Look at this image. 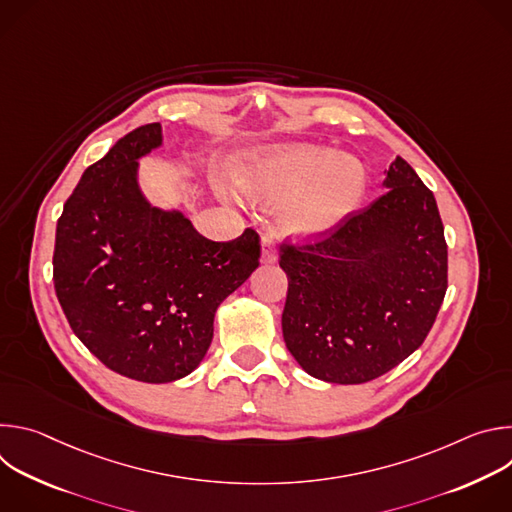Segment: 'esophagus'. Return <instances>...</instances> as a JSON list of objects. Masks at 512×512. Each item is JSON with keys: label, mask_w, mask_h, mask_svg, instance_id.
<instances>
[{"label": "esophagus", "mask_w": 512, "mask_h": 512, "mask_svg": "<svg viewBox=\"0 0 512 512\" xmlns=\"http://www.w3.org/2000/svg\"><path fill=\"white\" fill-rule=\"evenodd\" d=\"M261 261L265 265H271L277 261V249H275V241L271 237L261 239Z\"/></svg>", "instance_id": "1"}]
</instances>
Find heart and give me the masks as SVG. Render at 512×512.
I'll return each mask as SVG.
<instances>
[{"label":"heart","instance_id":"1","mask_svg":"<svg viewBox=\"0 0 512 512\" xmlns=\"http://www.w3.org/2000/svg\"><path fill=\"white\" fill-rule=\"evenodd\" d=\"M243 192L278 204L277 225L302 239L320 237L358 208L367 172L352 156L316 143H281L253 154L239 172Z\"/></svg>","mask_w":512,"mask_h":512}]
</instances>
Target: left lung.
<instances>
[{
	"mask_svg": "<svg viewBox=\"0 0 512 512\" xmlns=\"http://www.w3.org/2000/svg\"><path fill=\"white\" fill-rule=\"evenodd\" d=\"M385 194L322 241L281 245L283 340L314 379L360 385L395 369L429 334L448 289L433 192L403 160Z\"/></svg>",
	"mask_w": 512,
	"mask_h": 512,
	"instance_id": "8db88e82",
	"label": "left lung"
}]
</instances>
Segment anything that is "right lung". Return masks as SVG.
Here are the masks:
<instances>
[{
	"label": "right lung",
	"instance_id": "right-lung-1",
	"mask_svg": "<svg viewBox=\"0 0 512 512\" xmlns=\"http://www.w3.org/2000/svg\"><path fill=\"white\" fill-rule=\"evenodd\" d=\"M162 145V125L121 137L89 166L56 225L54 289L77 338L107 369L172 383L202 362L214 314L259 267V235L202 237L180 210L154 206L139 158Z\"/></svg>",
	"mask_w": 512,
	"mask_h": 512
}]
</instances>
